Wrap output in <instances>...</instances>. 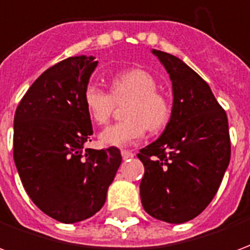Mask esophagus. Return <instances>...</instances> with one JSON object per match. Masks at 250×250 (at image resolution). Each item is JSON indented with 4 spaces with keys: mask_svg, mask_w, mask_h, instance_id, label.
<instances>
[{
    "mask_svg": "<svg viewBox=\"0 0 250 250\" xmlns=\"http://www.w3.org/2000/svg\"><path fill=\"white\" fill-rule=\"evenodd\" d=\"M122 157H123V159H130V158L134 157V152L130 151V150H122Z\"/></svg>",
    "mask_w": 250,
    "mask_h": 250,
    "instance_id": "34e87169",
    "label": "esophagus"
}]
</instances>
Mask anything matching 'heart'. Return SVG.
I'll return each instance as SVG.
<instances>
[{"label":"heart","instance_id":"heart-1","mask_svg":"<svg viewBox=\"0 0 250 250\" xmlns=\"http://www.w3.org/2000/svg\"><path fill=\"white\" fill-rule=\"evenodd\" d=\"M158 82L145 69L120 72L111 80V91L96 84H88L83 92V102L89 118L103 125L112 116L116 104L125 103L123 118L100 134L105 146L123 147L139 141L146 130L158 132L166 127L171 116V105L166 95L158 91Z\"/></svg>","mask_w":250,"mask_h":250}]
</instances>
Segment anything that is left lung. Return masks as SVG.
<instances>
[{"label": "left lung", "instance_id": "1", "mask_svg": "<svg viewBox=\"0 0 250 250\" xmlns=\"http://www.w3.org/2000/svg\"><path fill=\"white\" fill-rule=\"evenodd\" d=\"M173 83V109L163 134L142 148L141 199L148 214L184 224L214 198L230 161L228 116L209 84L181 59L152 49Z\"/></svg>", "mask_w": 250, "mask_h": 250}]
</instances>
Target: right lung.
Wrapping results in <instances>:
<instances>
[{"mask_svg": "<svg viewBox=\"0 0 250 250\" xmlns=\"http://www.w3.org/2000/svg\"><path fill=\"white\" fill-rule=\"evenodd\" d=\"M96 65L92 56L55 64L30 85L14 115L13 157L21 182L41 211L64 224L103 208L122 163L116 147H84L93 130L83 92Z\"/></svg>", "mask_w": 250, "mask_h": 250, "instance_id": "obj_1", "label": "right lung"}]
</instances>
